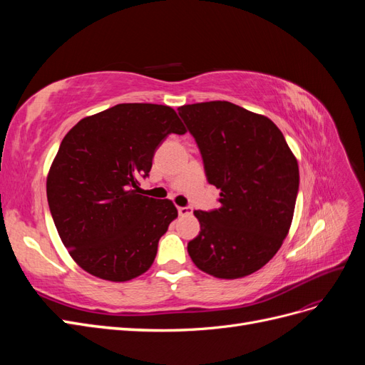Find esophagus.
Instances as JSON below:
<instances>
[{
  "mask_svg": "<svg viewBox=\"0 0 365 365\" xmlns=\"http://www.w3.org/2000/svg\"><path fill=\"white\" fill-rule=\"evenodd\" d=\"M178 213L181 216H192L193 215V208L192 207H178Z\"/></svg>",
  "mask_w": 365,
  "mask_h": 365,
  "instance_id": "esophagus-1",
  "label": "esophagus"
}]
</instances>
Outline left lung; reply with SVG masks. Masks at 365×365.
<instances>
[{"instance_id": "obj_1", "label": "left lung", "mask_w": 365, "mask_h": 365, "mask_svg": "<svg viewBox=\"0 0 365 365\" xmlns=\"http://www.w3.org/2000/svg\"><path fill=\"white\" fill-rule=\"evenodd\" d=\"M178 114L202 155L220 207L195 210L201 231L187 245L193 263L217 279L259 271L291 228L300 184L282 130L260 114L225 101L184 105Z\"/></svg>"}]
</instances>
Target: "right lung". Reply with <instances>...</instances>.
I'll list each match as a JSON object with an SVG mask.
<instances>
[{
    "label": "right lung",
    "instance_id": "add662e5",
    "mask_svg": "<svg viewBox=\"0 0 365 365\" xmlns=\"http://www.w3.org/2000/svg\"><path fill=\"white\" fill-rule=\"evenodd\" d=\"M185 134L170 106L120 103L85 117L63 137L47 176V200L65 248L109 282L145 274L178 210L140 195L157 148Z\"/></svg>",
    "mask_w": 365,
    "mask_h": 365
}]
</instances>
